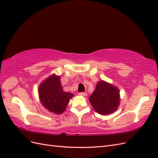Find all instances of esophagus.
Returning <instances> with one entry per match:
<instances>
[{
    "label": "esophagus",
    "mask_w": 158,
    "mask_h": 158,
    "mask_svg": "<svg viewBox=\"0 0 158 158\" xmlns=\"http://www.w3.org/2000/svg\"><path fill=\"white\" fill-rule=\"evenodd\" d=\"M79 95H81V96L85 97L87 95V93H85V92H80V93H79Z\"/></svg>",
    "instance_id": "obj_1"
}]
</instances>
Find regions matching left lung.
<instances>
[{
  "label": "left lung",
  "mask_w": 158,
  "mask_h": 158,
  "mask_svg": "<svg viewBox=\"0 0 158 158\" xmlns=\"http://www.w3.org/2000/svg\"><path fill=\"white\" fill-rule=\"evenodd\" d=\"M89 101L95 111L102 115L114 112L120 104V92L117 87L104 80L97 83Z\"/></svg>",
  "instance_id": "1"
}]
</instances>
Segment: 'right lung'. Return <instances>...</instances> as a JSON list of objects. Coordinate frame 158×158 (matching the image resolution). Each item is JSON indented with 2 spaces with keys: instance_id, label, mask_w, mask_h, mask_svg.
<instances>
[{
  "instance_id": "obj_1",
  "label": "right lung",
  "mask_w": 158,
  "mask_h": 158,
  "mask_svg": "<svg viewBox=\"0 0 158 158\" xmlns=\"http://www.w3.org/2000/svg\"><path fill=\"white\" fill-rule=\"evenodd\" d=\"M60 76L52 74L40 84L38 94L40 102L51 113L62 114L66 108L70 99L74 95L63 90Z\"/></svg>"
}]
</instances>
